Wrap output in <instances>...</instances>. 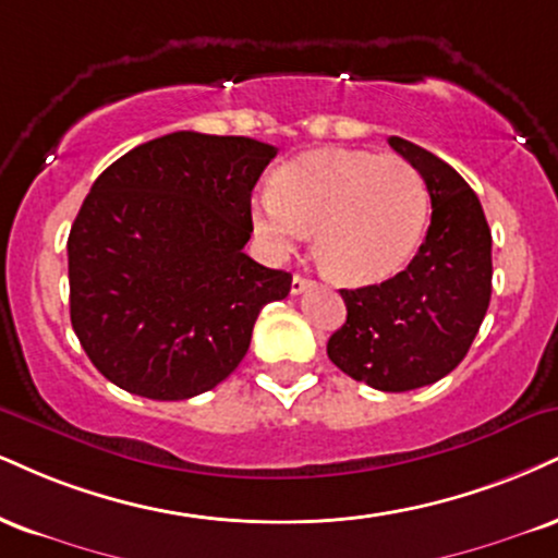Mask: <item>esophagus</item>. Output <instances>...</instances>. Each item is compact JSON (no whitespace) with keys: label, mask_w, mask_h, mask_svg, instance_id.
<instances>
[{"label":"esophagus","mask_w":558,"mask_h":558,"mask_svg":"<svg viewBox=\"0 0 558 558\" xmlns=\"http://www.w3.org/2000/svg\"><path fill=\"white\" fill-rule=\"evenodd\" d=\"M306 288H312V280L304 278V275H293V280H291V293H293V296L304 293Z\"/></svg>","instance_id":"obj_1"}]
</instances>
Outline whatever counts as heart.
I'll use <instances>...</instances> for the list:
<instances>
[{"mask_svg": "<svg viewBox=\"0 0 558 558\" xmlns=\"http://www.w3.org/2000/svg\"><path fill=\"white\" fill-rule=\"evenodd\" d=\"M254 231L286 254L317 228V257L340 283H374L398 272L428 223L424 177L400 156L317 150L254 197Z\"/></svg>", "mask_w": 558, "mask_h": 558, "instance_id": "heart-1", "label": "heart"}]
</instances>
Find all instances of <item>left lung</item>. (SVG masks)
<instances>
[{
    "label": "left lung",
    "mask_w": 558,
    "mask_h": 558,
    "mask_svg": "<svg viewBox=\"0 0 558 558\" xmlns=\"http://www.w3.org/2000/svg\"><path fill=\"white\" fill-rule=\"evenodd\" d=\"M389 145L424 177L432 223L405 270L340 291L348 317L327 355L355 381L408 392L447 377L473 345L492 301V231L452 166L402 137Z\"/></svg>",
    "instance_id": "obj_1"
}]
</instances>
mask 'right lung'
<instances>
[{"instance_id":"obj_1","label":"right lung","mask_w":558,"mask_h":558,"mask_svg":"<svg viewBox=\"0 0 558 558\" xmlns=\"http://www.w3.org/2000/svg\"><path fill=\"white\" fill-rule=\"evenodd\" d=\"M278 147L171 132L106 169L80 207L70 319L106 379L150 400H186L241 364L262 306L291 272L244 254L252 190Z\"/></svg>"}]
</instances>
